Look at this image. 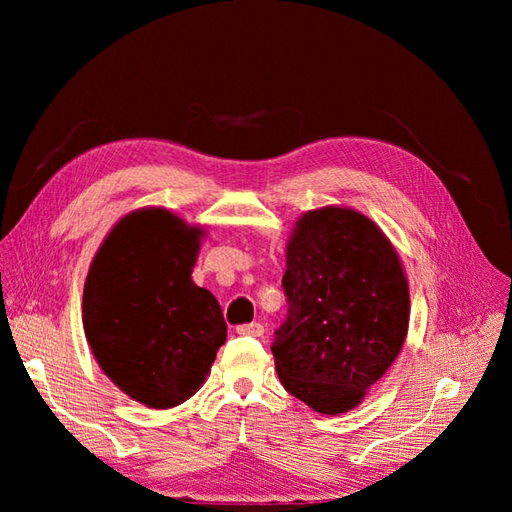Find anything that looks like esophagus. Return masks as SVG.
Here are the masks:
<instances>
[{
	"mask_svg": "<svg viewBox=\"0 0 512 512\" xmlns=\"http://www.w3.org/2000/svg\"><path fill=\"white\" fill-rule=\"evenodd\" d=\"M239 335H252V337H262L265 335V327H262L260 322H252V324H241L237 327Z\"/></svg>",
	"mask_w": 512,
	"mask_h": 512,
	"instance_id": "esophagus-1",
	"label": "esophagus"
}]
</instances>
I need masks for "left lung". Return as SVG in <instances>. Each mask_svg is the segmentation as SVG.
Returning a JSON list of instances; mask_svg holds the SVG:
<instances>
[{"label": "left lung", "mask_w": 512, "mask_h": 512, "mask_svg": "<svg viewBox=\"0 0 512 512\" xmlns=\"http://www.w3.org/2000/svg\"><path fill=\"white\" fill-rule=\"evenodd\" d=\"M288 318L271 346L284 389L318 414H344L395 363L410 322L401 258L361 211H305L286 243Z\"/></svg>", "instance_id": "obj_1"}]
</instances>
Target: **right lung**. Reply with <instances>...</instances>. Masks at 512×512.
<instances>
[{
	"instance_id": "1",
	"label": "right lung",
	"mask_w": 512,
	"mask_h": 512,
	"mask_svg": "<svg viewBox=\"0 0 512 512\" xmlns=\"http://www.w3.org/2000/svg\"><path fill=\"white\" fill-rule=\"evenodd\" d=\"M205 226L164 207L130 211L91 260L83 329L100 369L138 404L166 410L205 384L226 322L192 282Z\"/></svg>"
}]
</instances>
